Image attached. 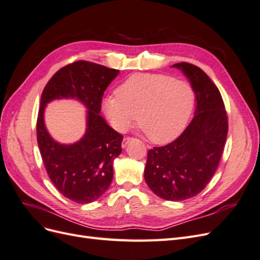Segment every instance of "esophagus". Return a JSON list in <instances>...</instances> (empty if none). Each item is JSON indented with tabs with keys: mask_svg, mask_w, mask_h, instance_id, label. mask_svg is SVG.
<instances>
[{
	"mask_svg": "<svg viewBox=\"0 0 260 260\" xmlns=\"http://www.w3.org/2000/svg\"><path fill=\"white\" fill-rule=\"evenodd\" d=\"M131 141H132V138H129V137H127V138H123V140H122V143H121L122 148H124L125 146H127V145L129 144V142H131Z\"/></svg>",
	"mask_w": 260,
	"mask_h": 260,
	"instance_id": "obj_1",
	"label": "esophagus"
}]
</instances>
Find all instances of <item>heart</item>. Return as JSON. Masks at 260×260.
Instances as JSON below:
<instances>
[{
  "label": "heart",
  "instance_id": "b5f03b06",
  "mask_svg": "<svg viewBox=\"0 0 260 260\" xmlns=\"http://www.w3.org/2000/svg\"><path fill=\"white\" fill-rule=\"evenodd\" d=\"M195 92L190 83L160 74H135L106 98L102 111L109 124L125 132L135 123L156 144H167L182 133L190 120Z\"/></svg>",
  "mask_w": 260,
  "mask_h": 260
}]
</instances>
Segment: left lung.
Instances as JSON below:
<instances>
[{
    "label": "left lung",
    "instance_id": "1",
    "mask_svg": "<svg viewBox=\"0 0 260 260\" xmlns=\"http://www.w3.org/2000/svg\"><path fill=\"white\" fill-rule=\"evenodd\" d=\"M195 92L194 117L174 142L147 153L144 179L162 200L184 201L203 191L215 175L228 135V117L217 86L198 66L178 62Z\"/></svg>",
    "mask_w": 260,
    "mask_h": 260
}]
</instances>
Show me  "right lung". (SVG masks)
I'll list each match as a JSON object with an SVG mask.
<instances>
[{
	"label": "right lung",
	"mask_w": 260,
	"mask_h": 260,
	"mask_svg": "<svg viewBox=\"0 0 260 260\" xmlns=\"http://www.w3.org/2000/svg\"><path fill=\"white\" fill-rule=\"evenodd\" d=\"M119 70L79 60L59 69L42 92L37 121L38 145L55 187L70 201L88 204L111 185L113 162L121 153L122 136L100 115L104 91ZM55 99H76L87 108L86 132L75 144L55 141L45 127L46 105Z\"/></svg>",
	"instance_id": "add662e5"
}]
</instances>
